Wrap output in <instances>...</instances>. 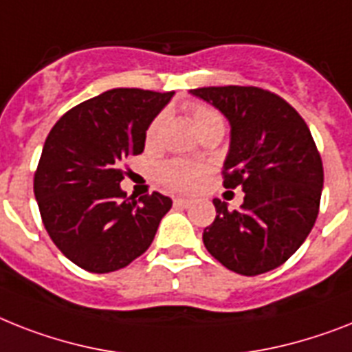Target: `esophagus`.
I'll use <instances>...</instances> for the list:
<instances>
[{"label": "esophagus", "instance_id": "esophagus-1", "mask_svg": "<svg viewBox=\"0 0 352 352\" xmlns=\"http://www.w3.org/2000/svg\"><path fill=\"white\" fill-rule=\"evenodd\" d=\"M173 204L179 206V208H188V206L191 204V201L190 199H175V201H173Z\"/></svg>", "mask_w": 352, "mask_h": 352}]
</instances>
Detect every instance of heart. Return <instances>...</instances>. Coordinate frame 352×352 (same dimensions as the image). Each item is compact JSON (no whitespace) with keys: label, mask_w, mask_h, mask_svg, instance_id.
<instances>
[{"label":"heart","mask_w":352,"mask_h":352,"mask_svg":"<svg viewBox=\"0 0 352 352\" xmlns=\"http://www.w3.org/2000/svg\"><path fill=\"white\" fill-rule=\"evenodd\" d=\"M188 110H190L193 124L199 130V133L208 130V128H222L224 130V119H222V116L215 108L202 104V102H190ZM164 121H166V111L159 113L151 121L146 133L148 144H153L159 139V133H161L162 126H164ZM202 175H204V166L186 161H170L166 164H162L161 170H159V179H161L162 184L175 191L195 190L199 182H201Z\"/></svg>","instance_id":"obj_1"}]
</instances>
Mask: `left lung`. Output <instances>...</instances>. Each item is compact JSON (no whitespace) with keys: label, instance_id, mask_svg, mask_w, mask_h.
Returning <instances> with one entry per match:
<instances>
[{"label":"left lung","instance_id":"1","mask_svg":"<svg viewBox=\"0 0 352 352\" xmlns=\"http://www.w3.org/2000/svg\"><path fill=\"white\" fill-rule=\"evenodd\" d=\"M230 121L224 188L242 186L241 210L213 201L217 217L202 233L224 267L255 276L282 265L315 226L324 166L309 128L276 94L256 87L190 90Z\"/></svg>","mask_w":352,"mask_h":352}]
</instances>
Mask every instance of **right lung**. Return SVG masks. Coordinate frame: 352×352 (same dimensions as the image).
I'll return each mask as SVG.
<instances>
[{
    "mask_svg": "<svg viewBox=\"0 0 352 352\" xmlns=\"http://www.w3.org/2000/svg\"><path fill=\"white\" fill-rule=\"evenodd\" d=\"M173 92L113 88L68 110L48 133L34 175L43 224L54 244L90 273L126 267L153 242L170 197L133 201L122 162L144 150L146 130Z\"/></svg>",
    "mask_w": 352,
    "mask_h": 352,
    "instance_id": "obj_1",
    "label": "right lung"
}]
</instances>
